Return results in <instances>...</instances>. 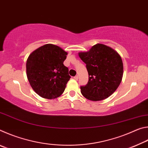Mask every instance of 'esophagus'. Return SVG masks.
<instances>
[{
    "label": "esophagus",
    "instance_id": "34e87169",
    "mask_svg": "<svg viewBox=\"0 0 148 148\" xmlns=\"http://www.w3.org/2000/svg\"><path fill=\"white\" fill-rule=\"evenodd\" d=\"M74 79H76V80H77V79H78V76H74Z\"/></svg>",
    "mask_w": 148,
    "mask_h": 148
}]
</instances>
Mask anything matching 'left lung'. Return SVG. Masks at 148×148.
Segmentation results:
<instances>
[{
	"label": "left lung",
	"mask_w": 148,
	"mask_h": 148,
	"mask_svg": "<svg viewBox=\"0 0 148 148\" xmlns=\"http://www.w3.org/2000/svg\"><path fill=\"white\" fill-rule=\"evenodd\" d=\"M79 58L86 64L89 81L81 86V92L87 99L99 101L116 91L123 74L121 56L112 47L97 44L88 51L79 52Z\"/></svg>",
	"instance_id": "obj_1"
}]
</instances>
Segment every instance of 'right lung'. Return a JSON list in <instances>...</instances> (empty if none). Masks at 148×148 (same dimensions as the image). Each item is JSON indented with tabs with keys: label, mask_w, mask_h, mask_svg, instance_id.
Here are the masks:
<instances>
[{
	"label": "right lung",
	"mask_w": 148,
	"mask_h": 148,
	"mask_svg": "<svg viewBox=\"0 0 148 148\" xmlns=\"http://www.w3.org/2000/svg\"><path fill=\"white\" fill-rule=\"evenodd\" d=\"M68 54L61 47L47 44L30 54L26 63L27 76L36 93L42 98L61 96L71 76L63 64Z\"/></svg>",
	"instance_id": "right-lung-1"
}]
</instances>
